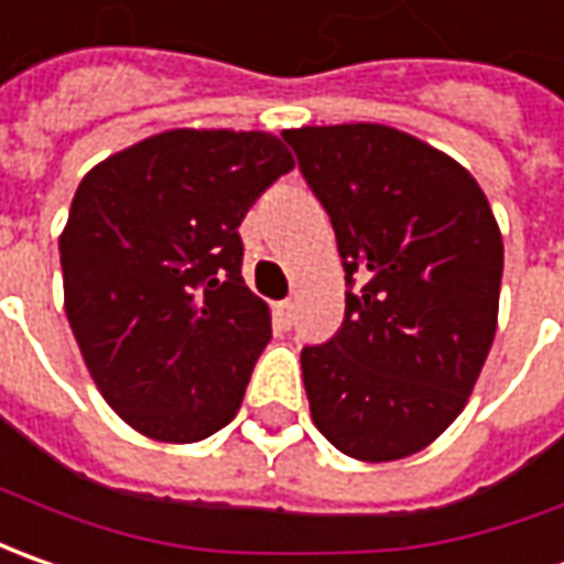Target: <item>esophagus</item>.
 Listing matches in <instances>:
<instances>
[{
	"mask_svg": "<svg viewBox=\"0 0 564 564\" xmlns=\"http://www.w3.org/2000/svg\"><path fill=\"white\" fill-rule=\"evenodd\" d=\"M274 321L281 324L283 330H286V327H293V321H296V302L293 300L274 302Z\"/></svg>",
	"mask_w": 564,
	"mask_h": 564,
	"instance_id": "obj_1",
	"label": "esophagus"
}]
</instances>
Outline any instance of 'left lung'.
<instances>
[{
  "mask_svg": "<svg viewBox=\"0 0 564 564\" xmlns=\"http://www.w3.org/2000/svg\"><path fill=\"white\" fill-rule=\"evenodd\" d=\"M283 140L330 215L349 286L340 330L302 349L312 421L359 462L412 456L456 421L494 346L499 224L465 167L402 130Z\"/></svg>",
  "mask_w": 564,
  "mask_h": 564,
  "instance_id": "left-lung-1",
  "label": "left lung"
}]
</instances>
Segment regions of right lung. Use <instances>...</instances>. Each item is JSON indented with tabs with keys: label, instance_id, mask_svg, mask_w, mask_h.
Instances as JSON below:
<instances>
[{
	"label": "right lung",
	"instance_id": "1",
	"mask_svg": "<svg viewBox=\"0 0 564 564\" xmlns=\"http://www.w3.org/2000/svg\"><path fill=\"white\" fill-rule=\"evenodd\" d=\"M293 167L262 130H165L80 181L58 252L74 340L106 402L162 443L240 412L271 340L243 274L240 221Z\"/></svg>",
	"mask_w": 564,
	"mask_h": 564
}]
</instances>
